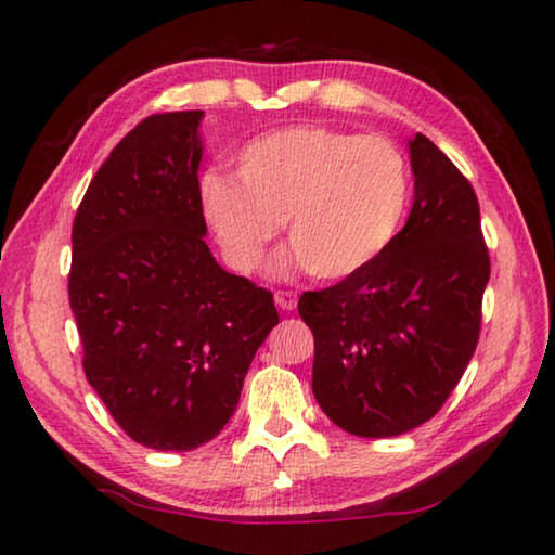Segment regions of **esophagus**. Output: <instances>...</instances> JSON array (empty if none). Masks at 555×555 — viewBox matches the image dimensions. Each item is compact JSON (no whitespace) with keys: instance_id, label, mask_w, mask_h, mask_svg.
<instances>
[{"instance_id":"1","label":"esophagus","mask_w":555,"mask_h":555,"mask_svg":"<svg viewBox=\"0 0 555 555\" xmlns=\"http://www.w3.org/2000/svg\"><path fill=\"white\" fill-rule=\"evenodd\" d=\"M274 300H276V306L281 308V311H294L296 304H298V296L294 294V291H276Z\"/></svg>"}]
</instances>
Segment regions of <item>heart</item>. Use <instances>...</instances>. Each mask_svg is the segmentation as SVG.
Returning a JSON list of instances; mask_svg holds the SVG:
<instances>
[{
    "instance_id": "1",
    "label": "heart",
    "mask_w": 555,
    "mask_h": 555,
    "mask_svg": "<svg viewBox=\"0 0 555 555\" xmlns=\"http://www.w3.org/2000/svg\"><path fill=\"white\" fill-rule=\"evenodd\" d=\"M201 201L224 259L242 274L267 264L284 222L291 264L333 281L370 267L397 237L409 168L384 137L300 125L244 146L237 178L205 176Z\"/></svg>"
}]
</instances>
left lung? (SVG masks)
I'll use <instances>...</instances> for the list:
<instances>
[{
  "instance_id": "obj_1",
  "label": "left lung",
  "mask_w": 555,
  "mask_h": 555,
  "mask_svg": "<svg viewBox=\"0 0 555 555\" xmlns=\"http://www.w3.org/2000/svg\"><path fill=\"white\" fill-rule=\"evenodd\" d=\"M409 154L403 230L370 267L298 300L315 340V401L362 438L401 436L436 416L475 352L490 281L473 185L424 134Z\"/></svg>"
}]
</instances>
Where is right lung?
Wrapping results in <instances>:
<instances>
[{"mask_svg": "<svg viewBox=\"0 0 555 555\" xmlns=\"http://www.w3.org/2000/svg\"><path fill=\"white\" fill-rule=\"evenodd\" d=\"M203 109L152 115L112 149L73 222L82 370L137 443L193 450L237 409L274 296L205 244Z\"/></svg>", "mask_w": 555, "mask_h": 555, "instance_id": "1", "label": "right lung"}]
</instances>
